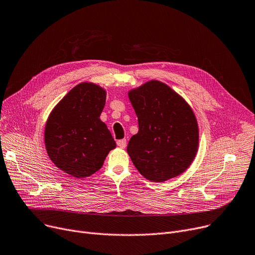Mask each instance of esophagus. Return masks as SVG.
<instances>
[{"label":"esophagus","instance_id":"esophagus-1","mask_svg":"<svg viewBox=\"0 0 255 255\" xmlns=\"http://www.w3.org/2000/svg\"><path fill=\"white\" fill-rule=\"evenodd\" d=\"M117 144H118V146H120V148L124 149V148H126L127 141H126V139H120V140L117 141Z\"/></svg>","mask_w":255,"mask_h":255}]
</instances>
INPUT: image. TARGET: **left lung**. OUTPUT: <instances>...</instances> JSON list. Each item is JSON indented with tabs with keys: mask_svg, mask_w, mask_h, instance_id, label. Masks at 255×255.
<instances>
[{
	"mask_svg": "<svg viewBox=\"0 0 255 255\" xmlns=\"http://www.w3.org/2000/svg\"><path fill=\"white\" fill-rule=\"evenodd\" d=\"M128 96L138 119V132L127 146L133 164L153 182L181 175L198 148L197 121L189 104L158 80L129 91Z\"/></svg>",
	"mask_w": 255,
	"mask_h": 255,
	"instance_id": "1",
	"label": "left lung"
}]
</instances>
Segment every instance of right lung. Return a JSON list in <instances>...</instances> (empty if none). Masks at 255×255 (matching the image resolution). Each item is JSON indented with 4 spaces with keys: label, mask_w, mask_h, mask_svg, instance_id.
Masks as SVG:
<instances>
[{
    "label": "right lung",
    "mask_w": 255,
    "mask_h": 255,
    "mask_svg": "<svg viewBox=\"0 0 255 255\" xmlns=\"http://www.w3.org/2000/svg\"><path fill=\"white\" fill-rule=\"evenodd\" d=\"M106 92L92 83L75 86L55 106L44 130L46 152L61 170L87 178L99 170L116 141L100 120Z\"/></svg>",
    "instance_id": "right-lung-1"
}]
</instances>
